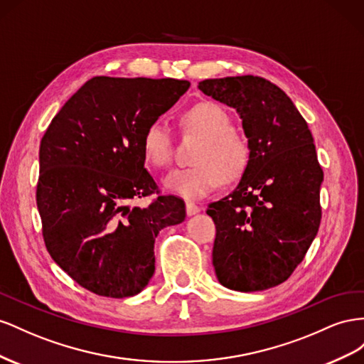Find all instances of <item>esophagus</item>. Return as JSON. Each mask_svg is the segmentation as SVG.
Wrapping results in <instances>:
<instances>
[{
	"instance_id": "34e87169",
	"label": "esophagus",
	"mask_w": 364,
	"mask_h": 364,
	"mask_svg": "<svg viewBox=\"0 0 364 364\" xmlns=\"http://www.w3.org/2000/svg\"><path fill=\"white\" fill-rule=\"evenodd\" d=\"M200 210H201V207L196 205L195 203H191V201L186 203V212H188L189 216H192V215H195V213H198Z\"/></svg>"
}]
</instances>
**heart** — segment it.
<instances>
[{"label":"heart","mask_w":364,"mask_h":364,"mask_svg":"<svg viewBox=\"0 0 364 364\" xmlns=\"http://www.w3.org/2000/svg\"><path fill=\"white\" fill-rule=\"evenodd\" d=\"M186 128L201 134L204 141L195 154V164L171 171L164 178L166 189L184 198H203L215 191L225 176H240L250 161V141L232 127V117L213 102L196 103L183 114ZM141 148L146 160L164 168L173 157V140L168 123L154 120L143 132Z\"/></svg>","instance_id":"b5f03b06"}]
</instances>
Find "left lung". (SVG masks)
<instances>
[{"label":"left lung","instance_id":"1","mask_svg":"<svg viewBox=\"0 0 364 364\" xmlns=\"http://www.w3.org/2000/svg\"><path fill=\"white\" fill-rule=\"evenodd\" d=\"M198 88L237 111L252 148L236 189L207 207L216 277L235 291L273 288L293 274L318 232L323 171L314 139L291 99L264 77L205 79Z\"/></svg>","mask_w":364,"mask_h":364}]
</instances>
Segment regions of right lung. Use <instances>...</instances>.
I'll return each instance as SVG.
<instances>
[{
	"instance_id": "obj_1",
	"label": "right lung",
	"mask_w": 364,
	"mask_h": 364,
	"mask_svg": "<svg viewBox=\"0 0 364 364\" xmlns=\"http://www.w3.org/2000/svg\"><path fill=\"white\" fill-rule=\"evenodd\" d=\"M191 84L178 79L96 76L48 124L39 146L36 204L50 256L88 291L129 297L155 272L161 228L184 221V201L160 195L144 168L143 132Z\"/></svg>"
}]
</instances>
